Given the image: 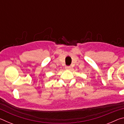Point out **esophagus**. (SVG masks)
<instances>
[{
    "label": "esophagus",
    "instance_id": "obj_1",
    "mask_svg": "<svg viewBox=\"0 0 124 124\" xmlns=\"http://www.w3.org/2000/svg\"><path fill=\"white\" fill-rule=\"evenodd\" d=\"M65 68H66V70H70L71 69V67L70 66H66L65 67Z\"/></svg>",
    "mask_w": 124,
    "mask_h": 124
}]
</instances>
